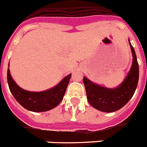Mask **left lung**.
Returning a JSON list of instances; mask_svg holds the SVG:
<instances>
[{"label": "left lung", "instance_id": "obj_1", "mask_svg": "<svg viewBox=\"0 0 147 147\" xmlns=\"http://www.w3.org/2000/svg\"><path fill=\"white\" fill-rule=\"evenodd\" d=\"M133 63L129 74L123 83L117 88L110 89L93 83L84 76L88 102L96 109L104 112H113L123 107L132 97L136 90L139 79V67L134 47L129 42Z\"/></svg>", "mask_w": 147, "mask_h": 147}]
</instances>
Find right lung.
<instances>
[{
    "mask_svg": "<svg viewBox=\"0 0 147 147\" xmlns=\"http://www.w3.org/2000/svg\"><path fill=\"white\" fill-rule=\"evenodd\" d=\"M71 74H69L53 88L41 92L24 90L15 82L7 70V82L12 94L17 102L29 111L41 112L52 109L61 102L65 95Z\"/></svg>",
    "mask_w": 147,
    "mask_h": 147,
    "instance_id": "obj_1",
    "label": "right lung"
}]
</instances>
